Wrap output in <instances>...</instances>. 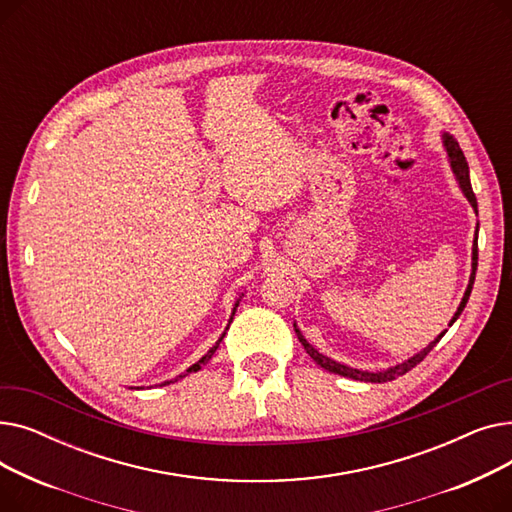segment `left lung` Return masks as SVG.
<instances>
[{
	"label": "left lung",
	"mask_w": 512,
	"mask_h": 512,
	"mask_svg": "<svg viewBox=\"0 0 512 512\" xmlns=\"http://www.w3.org/2000/svg\"><path fill=\"white\" fill-rule=\"evenodd\" d=\"M444 143H446V149H448L450 166H452V170H454V174H456V180H459V184H461V188H463L465 197L469 199V203L477 209V199H475V193H473V188H471V180H469V166H467V159H465V155H463V151H461L459 143H456L452 137H448V134L444 137ZM475 272H477V236H475V245H473V272H471V280H469V286H467L465 297H463V301H461V305H459V311L454 313V317H452V321H450V326L454 324L456 317H459V315L463 313V309H465V305H467V301H469V294H471V288H473V282H475ZM294 332H297V336H299L301 344L305 346V351L309 353V357H311L319 367H324V369H328V371H332V373H338V375H344V378H353V380L371 382V384L390 382V380H396L398 375H405V373H407V371H411L415 365H419V363L429 355V351H432V348L440 342V338L446 334V332H442V334H440L432 344H429L427 348H423V351H421L419 355L411 357L409 361L400 363V365H396V367H390V369H386V371H380V373H369V371H359V369H353V367L340 365V363H336V361H332V359L324 357L321 353H317L315 348H313V346L303 338V334L299 332V328L294 330Z\"/></svg>",
	"instance_id": "8db88e82"
}]
</instances>
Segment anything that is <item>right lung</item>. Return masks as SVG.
<instances>
[{"label": "right lung", "instance_id": "1", "mask_svg": "<svg viewBox=\"0 0 512 512\" xmlns=\"http://www.w3.org/2000/svg\"><path fill=\"white\" fill-rule=\"evenodd\" d=\"M222 338H224V334H222ZM222 338H220L218 342H215V344H213V346L209 348V351H207V355H203V357H201V359H199V361H197V363H195L193 367H188V369H186V373H193V371H199V369H201V367H203V365H205V363H207V361H209V359L213 357V353H215V351H218V346H220ZM186 373L178 375V378H184V375H186ZM178 378H176V380H178ZM176 380H174V382H176ZM164 384H170V382H164Z\"/></svg>", "mask_w": 512, "mask_h": 512}]
</instances>
